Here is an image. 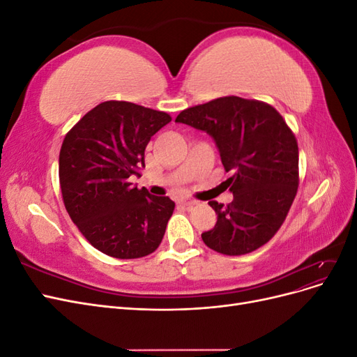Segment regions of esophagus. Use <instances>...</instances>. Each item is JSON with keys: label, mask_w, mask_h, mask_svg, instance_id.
<instances>
[{"label": "esophagus", "mask_w": 357, "mask_h": 357, "mask_svg": "<svg viewBox=\"0 0 357 357\" xmlns=\"http://www.w3.org/2000/svg\"><path fill=\"white\" fill-rule=\"evenodd\" d=\"M178 204L180 205H185V207H192V205L197 204V201L189 199V198H181V199H178Z\"/></svg>", "instance_id": "1"}]
</instances>
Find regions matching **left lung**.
Here are the masks:
<instances>
[{"instance_id": "left-lung-1", "label": "left lung", "mask_w": 357, "mask_h": 357, "mask_svg": "<svg viewBox=\"0 0 357 357\" xmlns=\"http://www.w3.org/2000/svg\"><path fill=\"white\" fill-rule=\"evenodd\" d=\"M176 122L205 131L219 149L231 177V204L210 201L218 214L202 241L214 252L240 256L255 252L283 225L299 185L295 134L273 105L222 96L183 110Z\"/></svg>"}]
</instances>
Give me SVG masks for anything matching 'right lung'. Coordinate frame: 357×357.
<instances>
[{"instance_id": "add662e5", "label": "right lung", "mask_w": 357, "mask_h": 357, "mask_svg": "<svg viewBox=\"0 0 357 357\" xmlns=\"http://www.w3.org/2000/svg\"><path fill=\"white\" fill-rule=\"evenodd\" d=\"M165 112L105 101L86 113L63 138L59 153L62 199L71 220L100 252L137 259L159 247L176 204L131 183L144 168V150Z\"/></svg>"}]
</instances>
